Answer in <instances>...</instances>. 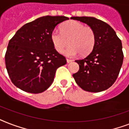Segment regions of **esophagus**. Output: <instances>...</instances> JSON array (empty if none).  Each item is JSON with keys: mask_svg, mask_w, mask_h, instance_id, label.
<instances>
[{"mask_svg": "<svg viewBox=\"0 0 129 129\" xmlns=\"http://www.w3.org/2000/svg\"><path fill=\"white\" fill-rule=\"evenodd\" d=\"M66 61H67V63H70L72 61V59H67Z\"/></svg>", "mask_w": 129, "mask_h": 129, "instance_id": "34e87169", "label": "esophagus"}]
</instances>
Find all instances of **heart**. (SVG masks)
<instances>
[{
    "mask_svg": "<svg viewBox=\"0 0 129 129\" xmlns=\"http://www.w3.org/2000/svg\"><path fill=\"white\" fill-rule=\"evenodd\" d=\"M50 37L53 47L57 52H61L68 43L70 45L62 52L67 57H74L78 53L82 56L89 54L96 43L94 29L73 20L63 23L61 26V32L54 29Z\"/></svg>",
    "mask_w": 129,
    "mask_h": 129,
    "instance_id": "heart-1",
    "label": "heart"
}]
</instances>
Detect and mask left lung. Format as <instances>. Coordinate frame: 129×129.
<instances>
[{
    "mask_svg": "<svg viewBox=\"0 0 129 129\" xmlns=\"http://www.w3.org/2000/svg\"><path fill=\"white\" fill-rule=\"evenodd\" d=\"M92 27L96 33L92 51L82 59L76 60L79 71L73 74L82 89L91 92L107 90L116 81L123 61L122 43L116 32L104 21L92 17H72Z\"/></svg>",
    "mask_w": 129,
    "mask_h": 129,
    "instance_id": "obj_1",
    "label": "left lung"
}]
</instances>
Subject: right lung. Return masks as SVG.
<instances>
[{
	"label": "right lung",
	"instance_id": "right-lung-1",
	"mask_svg": "<svg viewBox=\"0 0 129 129\" xmlns=\"http://www.w3.org/2000/svg\"><path fill=\"white\" fill-rule=\"evenodd\" d=\"M64 16H44L25 24L9 41L5 64L12 82L19 89L38 94L53 82L56 70L66 63L53 47L51 33L68 20Z\"/></svg>",
	"mask_w": 129,
	"mask_h": 129
}]
</instances>
